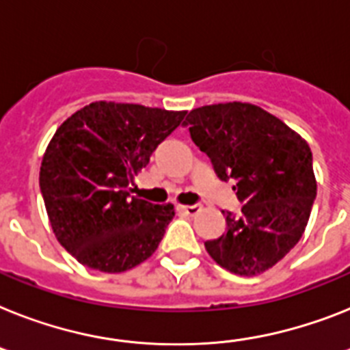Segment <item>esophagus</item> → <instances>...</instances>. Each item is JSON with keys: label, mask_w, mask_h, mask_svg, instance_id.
Segmentation results:
<instances>
[{"label": "esophagus", "mask_w": 350, "mask_h": 350, "mask_svg": "<svg viewBox=\"0 0 350 350\" xmlns=\"http://www.w3.org/2000/svg\"><path fill=\"white\" fill-rule=\"evenodd\" d=\"M177 211L178 213H182V215H187V216H195L196 213H200V206H182V204H178L177 206Z\"/></svg>", "instance_id": "esophagus-1"}]
</instances>
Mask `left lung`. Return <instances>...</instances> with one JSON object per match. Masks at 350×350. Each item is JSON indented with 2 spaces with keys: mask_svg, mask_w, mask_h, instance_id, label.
Listing matches in <instances>:
<instances>
[{
  "mask_svg": "<svg viewBox=\"0 0 350 350\" xmlns=\"http://www.w3.org/2000/svg\"><path fill=\"white\" fill-rule=\"evenodd\" d=\"M191 139L221 180L236 178L241 216L227 213V230L206 250L236 275H258L299 243L317 196L310 144L279 118L252 103L193 109Z\"/></svg>",
  "mask_w": 350,
  "mask_h": 350,
  "instance_id": "left-lung-1",
  "label": "left lung"
}]
</instances>
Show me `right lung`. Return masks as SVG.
Segmentation results:
<instances>
[{"mask_svg":"<svg viewBox=\"0 0 350 350\" xmlns=\"http://www.w3.org/2000/svg\"><path fill=\"white\" fill-rule=\"evenodd\" d=\"M184 116L94 102L57 129L40 164V193L59 243L83 267L120 273L157 250L173 206L130 196L129 184Z\"/></svg>","mask_w":350,"mask_h":350,"instance_id":"1","label":"right lung"}]
</instances>
